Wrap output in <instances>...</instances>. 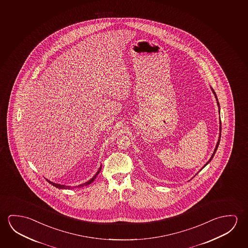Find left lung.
Returning a JSON list of instances; mask_svg holds the SVG:
<instances>
[{
    "instance_id": "8db88e82",
    "label": "left lung",
    "mask_w": 248,
    "mask_h": 248,
    "mask_svg": "<svg viewBox=\"0 0 248 248\" xmlns=\"http://www.w3.org/2000/svg\"><path fill=\"white\" fill-rule=\"evenodd\" d=\"M210 88H211V91H212L213 94H215V97H216V99H217V106H218V108H219V113H220V104H219V102H218V99H217V94H216V92H215V91H214V90H213L212 87H210ZM220 132H221V122H220V134H219V139H218V141H217V146H216V148H215V151H214V153H213L212 156H211V157H210V158H209V160H208V161L207 162V163H206V164H205L204 166H203V167H202V168H204L205 166H206V165H208V163H209V162H210V161H211V160H212L213 157H214V156H215V154H216V153H217V148H218V146H219V143H220ZM202 169H201V170H202ZM200 170H199V171H200ZM197 173H198V172H197ZM197 174H196V175H197Z\"/></svg>"
}]
</instances>
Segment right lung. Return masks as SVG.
<instances>
[{
	"label": "right lung",
	"instance_id": "add662e5",
	"mask_svg": "<svg viewBox=\"0 0 248 248\" xmlns=\"http://www.w3.org/2000/svg\"><path fill=\"white\" fill-rule=\"evenodd\" d=\"M101 170H102V165L100 166V168H99L98 171L97 172L95 173L94 174V177H92V178H91L89 181H87L86 183H84V184H82V185H79L78 186H77L78 188H81V187H83V186H86V185H91V183H93V181H94V179L96 178V177H97V175H98L99 173H100V171H101ZM47 180L48 183L49 184H51V185H53V186H55L56 188H58V189H71V188H72L71 186H67V185H59V184H55V183H53V182H51L50 180H48V179H46Z\"/></svg>",
	"mask_w": 248,
	"mask_h": 248
}]
</instances>
